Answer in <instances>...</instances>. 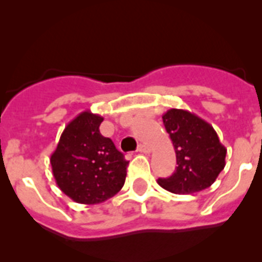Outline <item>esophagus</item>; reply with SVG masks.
Listing matches in <instances>:
<instances>
[{
    "instance_id": "obj_1",
    "label": "esophagus",
    "mask_w": 262,
    "mask_h": 262,
    "mask_svg": "<svg viewBox=\"0 0 262 262\" xmlns=\"http://www.w3.org/2000/svg\"><path fill=\"white\" fill-rule=\"evenodd\" d=\"M136 151L142 152V154H149V152H151V148L148 147V145H145V144H139L138 149H136Z\"/></svg>"
}]
</instances>
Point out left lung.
<instances>
[{
    "label": "left lung",
    "instance_id": "8db88e82",
    "mask_svg": "<svg viewBox=\"0 0 262 262\" xmlns=\"http://www.w3.org/2000/svg\"><path fill=\"white\" fill-rule=\"evenodd\" d=\"M163 122L178 166L170 177L159 178L157 184L176 194H193L211 186L226 166L227 154L211 124L180 108L166 111Z\"/></svg>",
    "mask_w": 262,
    "mask_h": 262
}]
</instances>
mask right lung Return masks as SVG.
<instances>
[{
  "instance_id": "right-lung-1",
  "label": "right lung",
  "mask_w": 262,
  "mask_h": 262,
  "mask_svg": "<svg viewBox=\"0 0 262 262\" xmlns=\"http://www.w3.org/2000/svg\"><path fill=\"white\" fill-rule=\"evenodd\" d=\"M103 118L84 111L71 120L51 155L53 177L62 193L84 205L102 203L126 181L128 161L99 133Z\"/></svg>"
}]
</instances>
